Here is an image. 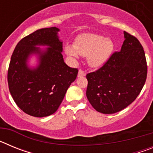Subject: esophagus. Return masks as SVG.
I'll list each match as a JSON object with an SVG mask.
<instances>
[{"label":"esophagus","mask_w":153,"mask_h":153,"mask_svg":"<svg viewBox=\"0 0 153 153\" xmlns=\"http://www.w3.org/2000/svg\"><path fill=\"white\" fill-rule=\"evenodd\" d=\"M84 76H86V73H85L83 70H79V72H78V77Z\"/></svg>","instance_id":"34e87169"}]
</instances>
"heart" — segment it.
<instances>
[{
  "label": "heart",
  "mask_w": 153,
  "mask_h": 153,
  "mask_svg": "<svg viewBox=\"0 0 153 153\" xmlns=\"http://www.w3.org/2000/svg\"><path fill=\"white\" fill-rule=\"evenodd\" d=\"M65 52L74 58L88 56L93 67H100L106 63L114 51V44L110 39L98 34H84L76 39L74 46L67 45Z\"/></svg>",
  "instance_id": "heart-1"
}]
</instances>
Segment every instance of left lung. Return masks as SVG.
Instances as JSON below:
<instances>
[{"label":"left lung","instance_id":"obj_1","mask_svg":"<svg viewBox=\"0 0 153 153\" xmlns=\"http://www.w3.org/2000/svg\"><path fill=\"white\" fill-rule=\"evenodd\" d=\"M121 51L113 53L102 67L86 75V97L97 111L112 114L121 111L140 94L147 76L143 46L124 31Z\"/></svg>","mask_w":153,"mask_h":153}]
</instances>
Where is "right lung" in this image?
I'll use <instances>...</instances> for the list:
<instances>
[{
	"mask_svg": "<svg viewBox=\"0 0 153 153\" xmlns=\"http://www.w3.org/2000/svg\"><path fill=\"white\" fill-rule=\"evenodd\" d=\"M58 28L34 31L19 41L10 58L7 73L9 90L20 109L35 117H44L57 110L78 70L63 61V42ZM36 45H47L41 50ZM37 55L39 65L28 67L31 55Z\"/></svg>",
	"mask_w": 153,
	"mask_h": 153,
	"instance_id": "obj_1",
	"label": "right lung"
}]
</instances>
